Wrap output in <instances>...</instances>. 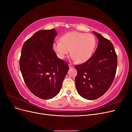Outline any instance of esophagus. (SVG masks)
Instances as JSON below:
<instances>
[{
    "instance_id": "obj_1",
    "label": "esophagus",
    "mask_w": 132,
    "mask_h": 132,
    "mask_svg": "<svg viewBox=\"0 0 132 132\" xmlns=\"http://www.w3.org/2000/svg\"><path fill=\"white\" fill-rule=\"evenodd\" d=\"M69 67L70 68H73L74 65L73 64H69Z\"/></svg>"
}]
</instances>
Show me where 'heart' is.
Wrapping results in <instances>:
<instances>
[{
	"label": "heart",
	"instance_id": "b5f03b06",
	"mask_svg": "<svg viewBox=\"0 0 132 132\" xmlns=\"http://www.w3.org/2000/svg\"><path fill=\"white\" fill-rule=\"evenodd\" d=\"M61 41H55L53 49L59 58L64 59L70 52L72 58L79 63H84L92 57L96 40L93 34L72 31L62 36Z\"/></svg>",
	"mask_w": 132,
	"mask_h": 132
}]
</instances>
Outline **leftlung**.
Listing matches in <instances>:
<instances>
[{
	"instance_id": "left-lung-1",
	"label": "left lung",
	"mask_w": 132,
	"mask_h": 132,
	"mask_svg": "<svg viewBox=\"0 0 132 132\" xmlns=\"http://www.w3.org/2000/svg\"><path fill=\"white\" fill-rule=\"evenodd\" d=\"M98 39L95 53L87 61L76 65L75 86L78 94L87 100H95L105 94L116 73L117 57L109 39L93 31Z\"/></svg>"
}]
</instances>
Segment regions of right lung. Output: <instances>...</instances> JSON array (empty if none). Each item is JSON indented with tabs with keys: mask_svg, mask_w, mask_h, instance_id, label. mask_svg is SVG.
Masks as SVG:
<instances>
[{
	"mask_svg": "<svg viewBox=\"0 0 132 132\" xmlns=\"http://www.w3.org/2000/svg\"><path fill=\"white\" fill-rule=\"evenodd\" d=\"M54 29L39 30L22 46L20 68L26 86L37 97H55L61 89L68 64L58 58L53 49Z\"/></svg>",
	"mask_w": 132,
	"mask_h": 132,
	"instance_id": "add662e5",
	"label": "right lung"
}]
</instances>
